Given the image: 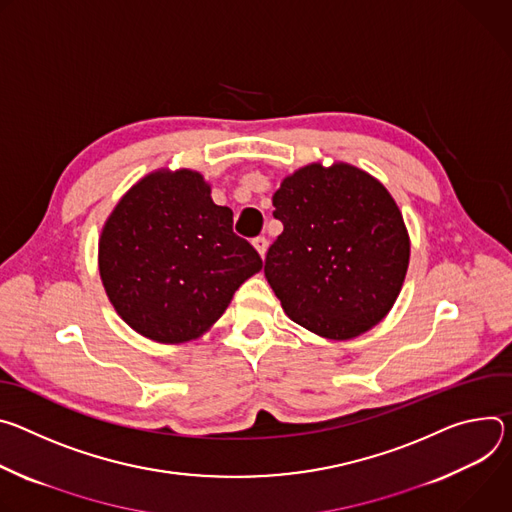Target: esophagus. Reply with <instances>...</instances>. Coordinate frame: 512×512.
<instances>
[{
    "instance_id": "34e87169",
    "label": "esophagus",
    "mask_w": 512,
    "mask_h": 512,
    "mask_svg": "<svg viewBox=\"0 0 512 512\" xmlns=\"http://www.w3.org/2000/svg\"><path fill=\"white\" fill-rule=\"evenodd\" d=\"M254 248L258 250V254L264 258V254H266V250H268V240L264 238V236H258V238H254Z\"/></svg>"
}]
</instances>
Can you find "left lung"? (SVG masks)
Listing matches in <instances>:
<instances>
[{
    "label": "left lung",
    "instance_id": "obj_1",
    "mask_svg": "<svg viewBox=\"0 0 512 512\" xmlns=\"http://www.w3.org/2000/svg\"><path fill=\"white\" fill-rule=\"evenodd\" d=\"M272 205L282 234L264 274L285 313L329 339L380 323L411 254L403 213L384 185L346 162H313L280 183Z\"/></svg>",
    "mask_w": 512,
    "mask_h": 512
}]
</instances>
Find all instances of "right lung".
<instances>
[{
  "instance_id": "obj_1",
  "label": "right lung",
  "mask_w": 512,
  "mask_h": 512,
  "mask_svg": "<svg viewBox=\"0 0 512 512\" xmlns=\"http://www.w3.org/2000/svg\"><path fill=\"white\" fill-rule=\"evenodd\" d=\"M262 268L234 213L215 205L195 170H156L138 181L107 217L99 274L118 315L160 344L205 333L244 280Z\"/></svg>"
}]
</instances>
